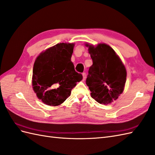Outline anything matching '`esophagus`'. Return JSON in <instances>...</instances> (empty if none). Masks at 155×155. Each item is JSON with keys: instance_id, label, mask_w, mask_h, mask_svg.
I'll return each instance as SVG.
<instances>
[{"instance_id": "1", "label": "esophagus", "mask_w": 155, "mask_h": 155, "mask_svg": "<svg viewBox=\"0 0 155 155\" xmlns=\"http://www.w3.org/2000/svg\"><path fill=\"white\" fill-rule=\"evenodd\" d=\"M82 76H83V80L84 81L85 79V78H86V73L85 72H83L82 74Z\"/></svg>"}]
</instances>
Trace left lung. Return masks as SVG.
<instances>
[{"instance_id": "left-lung-1", "label": "left lung", "mask_w": 155, "mask_h": 155, "mask_svg": "<svg viewBox=\"0 0 155 155\" xmlns=\"http://www.w3.org/2000/svg\"><path fill=\"white\" fill-rule=\"evenodd\" d=\"M93 60L86 84L91 97L100 104H108L123 93L127 80V70L115 51L106 44L94 47L86 44Z\"/></svg>"}]
</instances>
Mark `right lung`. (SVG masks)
<instances>
[{
	"label": "right lung",
	"instance_id": "right-lung-1",
	"mask_svg": "<svg viewBox=\"0 0 155 155\" xmlns=\"http://www.w3.org/2000/svg\"><path fill=\"white\" fill-rule=\"evenodd\" d=\"M74 47V44H57L41 53L35 62L33 90L47 105L57 106L63 103L83 78L71 61Z\"/></svg>",
	"mask_w": 155,
	"mask_h": 155
}]
</instances>
